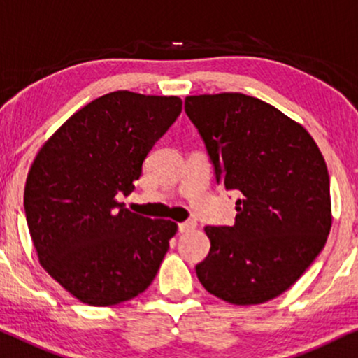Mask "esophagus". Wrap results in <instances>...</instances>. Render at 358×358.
Masks as SVG:
<instances>
[{"label": "esophagus", "mask_w": 358, "mask_h": 358, "mask_svg": "<svg viewBox=\"0 0 358 358\" xmlns=\"http://www.w3.org/2000/svg\"><path fill=\"white\" fill-rule=\"evenodd\" d=\"M194 227H196V222H194V221H185V222L178 224V231L180 232H189V231H193Z\"/></svg>", "instance_id": "1"}]
</instances>
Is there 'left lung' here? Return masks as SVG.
I'll list each match as a JSON object with an SVG mask.
<instances>
[{
  "label": "left lung",
  "instance_id": "obj_1",
  "mask_svg": "<svg viewBox=\"0 0 358 358\" xmlns=\"http://www.w3.org/2000/svg\"><path fill=\"white\" fill-rule=\"evenodd\" d=\"M185 111L211 157L217 185L236 189L234 226H206L199 283L231 304H262L292 287L332 226L326 162L301 124L242 93L187 96Z\"/></svg>",
  "mask_w": 358,
  "mask_h": 358
}]
</instances>
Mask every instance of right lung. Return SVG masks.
Returning a JSON list of instances; mask_svg holds the SVG:
<instances>
[{
	"label": "right lung",
	"mask_w": 358,
	"mask_h": 358,
	"mask_svg": "<svg viewBox=\"0 0 358 358\" xmlns=\"http://www.w3.org/2000/svg\"><path fill=\"white\" fill-rule=\"evenodd\" d=\"M178 96L113 92L66 119L37 152L24 209L39 264L90 306L136 298L154 282L178 226L122 208L142 162L182 113Z\"/></svg>",
	"instance_id": "add662e5"
}]
</instances>
